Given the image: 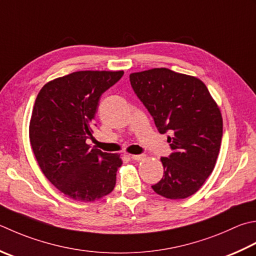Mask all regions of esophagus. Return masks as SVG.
I'll use <instances>...</instances> for the list:
<instances>
[{"label": "esophagus", "instance_id": "obj_1", "mask_svg": "<svg viewBox=\"0 0 256 256\" xmlns=\"http://www.w3.org/2000/svg\"><path fill=\"white\" fill-rule=\"evenodd\" d=\"M131 158L134 160V161H141V160L145 158V155L144 154H132Z\"/></svg>", "mask_w": 256, "mask_h": 256}]
</instances>
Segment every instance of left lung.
Instances as JSON below:
<instances>
[{
    "label": "left lung",
    "mask_w": 256,
    "mask_h": 256,
    "mask_svg": "<svg viewBox=\"0 0 256 256\" xmlns=\"http://www.w3.org/2000/svg\"><path fill=\"white\" fill-rule=\"evenodd\" d=\"M130 82L158 131L171 134L172 153L161 158L164 175L152 188L166 198L191 196L216 162L223 136L220 108L201 80L168 68L132 73Z\"/></svg>",
    "instance_id": "8db88e82"
}]
</instances>
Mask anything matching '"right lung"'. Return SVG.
<instances>
[{
  "label": "right lung",
  "mask_w": 256,
  "mask_h": 256,
  "mask_svg": "<svg viewBox=\"0 0 256 256\" xmlns=\"http://www.w3.org/2000/svg\"><path fill=\"white\" fill-rule=\"evenodd\" d=\"M123 71H80L55 78L35 100L30 141L43 174L58 191L93 202L113 191L120 155L91 148L93 120L101 95Z\"/></svg>",
  "instance_id": "add662e5"
}]
</instances>
